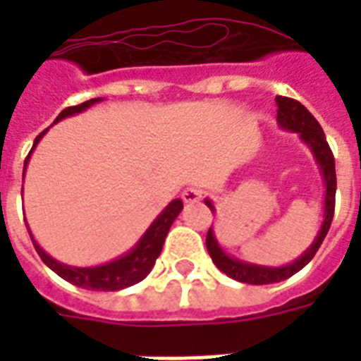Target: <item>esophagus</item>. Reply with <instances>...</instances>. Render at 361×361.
Here are the masks:
<instances>
[{
    "label": "esophagus",
    "instance_id": "1",
    "mask_svg": "<svg viewBox=\"0 0 361 361\" xmlns=\"http://www.w3.org/2000/svg\"><path fill=\"white\" fill-rule=\"evenodd\" d=\"M181 198H183V202H187V204L198 202V200H202L204 198V189L198 185L187 187L185 191H183V195H181Z\"/></svg>",
    "mask_w": 361,
    "mask_h": 361
}]
</instances>
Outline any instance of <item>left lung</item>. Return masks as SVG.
Returning <instances> with one entry per match:
<instances>
[{
	"mask_svg": "<svg viewBox=\"0 0 361 361\" xmlns=\"http://www.w3.org/2000/svg\"><path fill=\"white\" fill-rule=\"evenodd\" d=\"M277 103V123L286 130L298 133V136L305 142L313 153L314 161L319 164L320 176L324 181L326 195H324V221L320 226L319 234L314 238V241L309 245V249L303 252L302 257H298L294 262L286 264V266H279V268H271V266H258V264L243 262L240 258H234L231 255H226L223 251V247L219 245V241L215 238L214 228L209 226L208 236H206V247L214 264L217 268L232 277L234 281L240 283H247V285H269V283H279L294 274H298L300 269L305 268L311 258L314 257V252L319 251V247L322 245L326 234L330 231L331 219H334V209H336V189H337V178H336V159L331 153L328 142H326V135L319 121L314 120L313 114L309 112L302 103H298L294 99L288 97H275ZM212 212H215L214 204L209 198L204 200Z\"/></svg>",
	"mask_w": 361,
	"mask_h": 361,
	"instance_id": "left-lung-1",
	"label": "left lung"
}]
</instances>
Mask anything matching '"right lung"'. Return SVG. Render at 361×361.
<instances>
[{
  "label": "right lung",
  "instance_id": "add662e5",
  "mask_svg": "<svg viewBox=\"0 0 361 361\" xmlns=\"http://www.w3.org/2000/svg\"><path fill=\"white\" fill-rule=\"evenodd\" d=\"M101 101H103V97L90 99L86 103L61 110L58 118L54 120V123H58V121L65 120V118H69V116L80 114V112L87 110L95 103H101ZM47 130L48 129L42 130L41 135L35 138V142H33V147H31L30 155L25 157L24 172L25 166H27V161H30L31 157V153H33L37 144L41 142L42 136L47 135ZM181 209H183V202H181L180 198L172 200V202L155 217V221L149 225V228L144 232V236L136 241V245L133 247L130 251H127L125 255H121L120 258H116V260H110V262L101 264V266H92V268H76V266H67V264L63 262H58L56 258H52L48 252L42 251V247L33 240L31 231L30 236L31 241H33L35 251L39 252V257L42 258V262L47 264L52 271H56L61 279L69 281L73 285L80 286V288H86V290L114 292L121 290V288H127V286L130 285H136V283H140L142 279H146V275L152 271L153 264H155L157 257L161 255V251H163L164 238L169 234L170 226H172V223L176 221V217L180 215Z\"/></svg>",
  "mask_w": 361,
  "mask_h": 361
}]
</instances>
